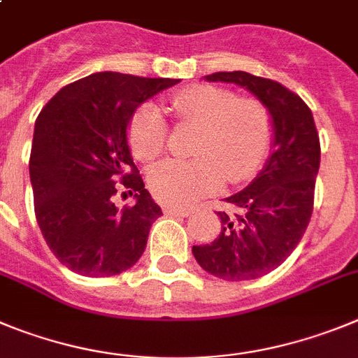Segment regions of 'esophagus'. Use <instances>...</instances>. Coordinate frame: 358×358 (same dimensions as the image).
<instances>
[{"mask_svg": "<svg viewBox=\"0 0 358 358\" xmlns=\"http://www.w3.org/2000/svg\"><path fill=\"white\" fill-rule=\"evenodd\" d=\"M164 212L169 215H182V217H189L192 214L191 208H175V207H164Z\"/></svg>", "mask_w": 358, "mask_h": 358, "instance_id": "esophagus-1", "label": "esophagus"}]
</instances>
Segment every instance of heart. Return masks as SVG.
<instances>
[{"instance_id":"heart-1","label":"heart","mask_w":358,"mask_h":358,"mask_svg":"<svg viewBox=\"0 0 358 358\" xmlns=\"http://www.w3.org/2000/svg\"><path fill=\"white\" fill-rule=\"evenodd\" d=\"M169 105L180 123L198 127L191 150L196 159H169L151 169L150 189L159 201L185 207L217 191L224 178L243 183L260 171L273 141L271 114L262 101L194 83L173 92ZM127 134L141 162L155 160L169 143V124L153 103L131 114Z\"/></svg>"}]
</instances>
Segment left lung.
Here are the masks:
<instances>
[{
    "mask_svg": "<svg viewBox=\"0 0 358 358\" xmlns=\"http://www.w3.org/2000/svg\"><path fill=\"white\" fill-rule=\"evenodd\" d=\"M208 82L246 87L269 108L275 127L273 155L246 189L224 198L217 239L192 246L199 266L228 282L271 273L298 246L314 210L321 144L312 110L275 80L244 71H221Z\"/></svg>",
    "mask_w": 358,
    "mask_h": 358,
    "instance_id": "1",
    "label": "left lung"
}]
</instances>
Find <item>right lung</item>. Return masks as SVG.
I'll list each match as a JSON object with an SVG mask.
<instances>
[{
    "label": "right lung",
    "instance_id": "1",
    "mask_svg": "<svg viewBox=\"0 0 358 358\" xmlns=\"http://www.w3.org/2000/svg\"><path fill=\"white\" fill-rule=\"evenodd\" d=\"M180 80L94 73L62 87L35 121L30 155L35 217L53 255L83 276L134 266L162 210L144 189L130 155L134 110ZM124 190L134 206L117 209Z\"/></svg>",
    "mask_w": 358,
    "mask_h": 358
}]
</instances>
